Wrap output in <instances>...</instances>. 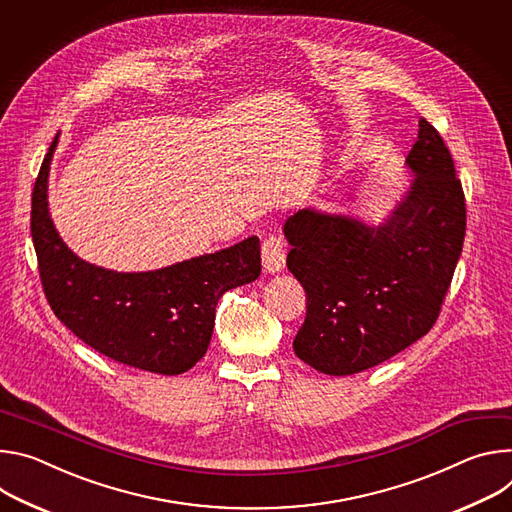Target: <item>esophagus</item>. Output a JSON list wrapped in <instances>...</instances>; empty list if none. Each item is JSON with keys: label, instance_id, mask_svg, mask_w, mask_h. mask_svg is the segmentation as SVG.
Wrapping results in <instances>:
<instances>
[{"label": "esophagus", "instance_id": "obj_1", "mask_svg": "<svg viewBox=\"0 0 512 512\" xmlns=\"http://www.w3.org/2000/svg\"><path fill=\"white\" fill-rule=\"evenodd\" d=\"M285 258H287V248L282 238L278 236H268L262 244V264L264 270L268 274H276L285 266Z\"/></svg>", "mask_w": 512, "mask_h": 512}]
</instances>
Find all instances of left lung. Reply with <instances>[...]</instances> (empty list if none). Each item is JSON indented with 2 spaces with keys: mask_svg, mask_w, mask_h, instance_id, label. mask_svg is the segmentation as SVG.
<instances>
[{
  "mask_svg": "<svg viewBox=\"0 0 512 512\" xmlns=\"http://www.w3.org/2000/svg\"><path fill=\"white\" fill-rule=\"evenodd\" d=\"M403 199L378 225L299 209L287 266L307 293L295 354L329 376L386 362L435 323L466 236V199L439 132L419 120Z\"/></svg>",
  "mask_w": 512,
  "mask_h": 512,
  "instance_id": "obj_1",
  "label": "left lung"
}]
</instances>
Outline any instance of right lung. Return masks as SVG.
I'll use <instances>...</instances> for the list:
<instances>
[{"label": "right lung", "instance_id": "obj_1", "mask_svg": "<svg viewBox=\"0 0 512 512\" xmlns=\"http://www.w3.org/2000/svg\"><path fill=\"white\" fill-rule=\"evenodd\" d=\"M54 136L32 191V242L50 309L99 354L126 366L175 376L207 352L215 307L225 291L260 276L256 236L225 250L148 272L107 270L79 258L48 213Z\"/></svg>", "mask_w": 512, "mask_h": 512}]
</instances>
